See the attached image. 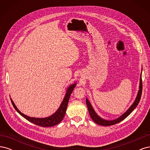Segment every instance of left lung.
<instances>
[{
	"instance_id": "obj_1",
	"label": "left lung",
	"mask_w": 150,
	"mask_h": 150,
	"mask_svg": "<svg viewBox=\"0 0 150 150\" xmlns=\"http://www.w3.org/2000/svg\"><path fill=\"white\" fill-rule=\"evenodd\" d=\"M139 89L138 91V93L137 94V96L135 100L134 101V103L132 104V105L130 106V108L127 110L123 115H122L120 117H119L118 118H117L116 120H104L103 118H101V117H99L97 114L96 112H95V111L94 110V109L91 105V104L89 101L88 99L86 98V104H87L88 106V111L89 115L91 116V119L93 120L94 122H96V123L101 125V126H111L113 125H115L116 123H118V122H121V121H122L123 120H125L127 116H128L131 112H132L134 109L136 108V107L137 106V105L138 104L140 99H141V96H142V74L140 76V80H139Z\"/></svg>"
}]
</instances>
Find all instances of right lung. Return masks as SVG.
I'll list each match as a JSON object with an SVG mask.
<instances>
[{"instance_id": "1", "label": "right lung", "mask_w": 150, "mask_h": 150, "mask_svg": "<svg viewBox=\"0 0 150 150\" xmlns=\"http://www.w3.org/2000/svg\"><path fill=\"white\" fill-rule=\"evenodd\" d=\"M76 83H74L73 84H71V86H69V88L67 89L66 93L64 98V99L62 100V102L61 103V105L59 108L58 110L54 112L53 115L46 117H42V118H40L39 117H39H29L28 116L25 115L24 114L22 113L19 110H18L17 108L15 105L14 103H13V101L12 100V99H11V100L13 108H15V110L27 120H28L29 121L33 122V123L38 126H40L42 127H51V126H55L59 124L62 120L67 110V104H68V102H69L70 96L74 88L76 87Z\"/></svg>"}]
</instances>
